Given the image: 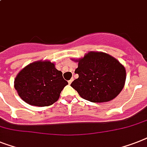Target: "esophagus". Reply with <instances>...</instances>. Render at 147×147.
Segmentation results:
<instances>
[{
	"instance_id": "obj_1",
	"label": "esophagus",
	"mask_w": 147,
	"mask_h": 147,
	"mask_svg": "<svg viewBox=\"0 0 147 147\" xmlns=\"http://www.w3.org/2000/svg\"><path fill=\"white\" fill-rule=\"evenodd\" d=\"M72 81H73V78H71V79H70L69 81L68 82H69V84H71V82H72Z\"/></svg>"
}]
</instances>
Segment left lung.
I'll list each match as a JSON object with an SVG mask.
<instances>
[{"label": "left lung", "instance_id": "8db88e82", "mask_svg": "<svg viewBox=\"0 0 147 147\" xmlns=\"http://www.w3.org/2000/svg\"><path fill=\"white\" fill-rule=\"evenodd\" d=\"M78 63V75L71 86L84 100L93 102H108L116 97L125 86L126 71L115 58L102 52L90 51Z\"/></svg>", "mask_w": 147, "mask_h": 147}]
</instances>
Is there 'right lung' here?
<instances>
[{
    "mask_svg": "<svg viewBox=\"0 0 147 147\" xmlns=\"http://www.w3.org/2000/svg\"><path fill=\"white\" fill-rule=\"evenodd\" d=\"M68 82L54 63L39 60L30 63L18 73L14 88L26 102L36 107H48L58 100Z\"/></svg>",
    "mask_w": 147,
    "mask_h": 147,
    "instance_id": "1",
    "label": "right lung"
}]
</instances>
